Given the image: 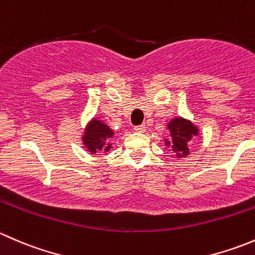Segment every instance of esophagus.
Returning <instances> with one entry per match:
<instances>
[{"label":"esophagus","mask_w":255,"mask_h":255,"mask_svg":"<svg viewBox=\"0 0 255 255\" xmlns=\"http://www.w3.org/2000/svg\"><path fill=\"white\" fill-rule=\"evenodd\" d=\"M133 129H134L135 132H138V133H143V132H145V126H144V125L134 126V128H133Z\"/></svg>","instance_id":"1"}]
</instances>
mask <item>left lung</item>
Listing matches in <instances>:
<instances>
[{
    "mask_svg": "<svg viewBox=\"0 0 255 255\" xmlns=\"http://www.w3.org/2000/svg\"><path fill=\"white\" fill-rule=\"evenodd\" d=\"M168 129L171 135V149L177 156H186L189 154L187 140L191 139L192 135L197 134V128L194 127L191 122L182 118H175L168 125ZM170 144V142H166Z\"/></svg>",
    "mask_w": 255,
    "mask_h": 255,
    "instance_id": "left-lung-1",
    "label": "left lung"
}]
</instances>
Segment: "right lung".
Wrapping results in <instances>:
<instances>
[{
  "label": "right lung",
  "instance_id": "right-lung-1",
  "mask_svg": "<svg viewBox=\"0 0 255 255\" xmlns=\"http://www.w3.org/2000/svg\"><path fill=\"white\" fill-rule=\"evenodd\" d=\"M113 135V132L101 121L94 120L90 123L87 132H85L84 142L86 148L91 153H96L97 150H109L111 144L109 139Z\"/></svg>",
  "mask_w": 255,
  "mask_h": 255
}]
</instances>
